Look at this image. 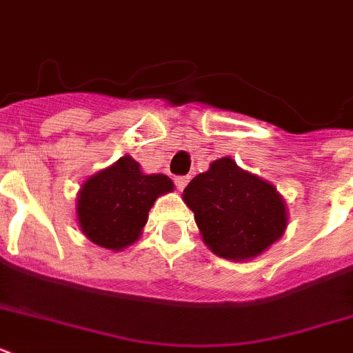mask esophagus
I'll list each match as a JSON object with an SVG mask.
<instances>
[{"label": "esophagus", "instance_id": "34e87169", "mask_svg": "<svg viewBox=\"0 0 353 353\" xmlns=\"http://www.w3.org/2000/svg\"><path fill=\"white\" fill-rule=\"evenodd\" d=\"M188 181H190V177H188V176H177L176 179H174L177 190H183V188L188 185Z\"/></svg>", "mask_w": 353, "mask_h": 353}]
</instances>
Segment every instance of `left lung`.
Masks as SVG:
<instances>
[{
	"mask_svg": "<svg viewBox=\"0 0 353 353\" xmlns=\"http://www.w3.org/2000/svg\"><path fill=\"white\" fill-rule=\"evenodd\" d=\"M183 199L194 212L203 241L227 260H247L284 234L285 205L273 185L236 166L214 161L188 183Z\"/></svg>",
	"mask_w": 353,
	"mask_h": 353,
	"instance_id": "1",
	"label": "left lung"
}]
</instances>
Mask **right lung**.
<instances>
[{
	"label": "right lung",
	"mask_w": 353,
	"mask_h": 353,
	"mask_svg": "<svg viewBox=\"0 0 353 353\" xmlns=\"http://www.w3.org/2000/svg\"><path fill=\"white\" fill-rule=\"evenodd\" d=\"M172 188L166 176H144L130 155L121 157L84 183L77 209L80 227L97 245L121 251L137 240L154 201Z\"/></svg>",
	"instance_id": "right-lung-1"
}]
</instances>
